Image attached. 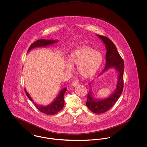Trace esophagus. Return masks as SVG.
<instances>
[{
    "mask_svg": "<svg viewBox=\"0 0 147 147\" xmlns=\"http://www.w3.org/2000/svg\"><path fill=\"white\" fill-rule=\"evenodd\" d=\"M78 80H73V81L72 82V83H71V85H72L73 86H76L78 85Z\"/></svg>",
    "mask_w": 147,
    "mask_h": 147,
    "instance_id": "1",
    "label": "esophagus"
}]
</instances>
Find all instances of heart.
I'll return each mask as SVG.
<instances>
[{"instance_id": "obj_1", "label": "heart", "mask_w": 147, "mask_h": 147, "mask_svg": "<svg viewBox=\"0 0 147 147\" xmlns=\"http://www.w3.org/2000/svg\"><path fill=\"white\" fill-rule=\"evenodd\" d=\"M102 61V56L100 52L94 51L86 46L73 51L69 57L70 64H78V73L85 78H89L94 75ZM68 68H70L69 65Z\"/></svg>"}]
</instances>
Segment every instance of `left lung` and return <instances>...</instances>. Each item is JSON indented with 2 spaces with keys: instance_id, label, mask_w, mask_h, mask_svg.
<instances>
[{
  "instance_id": "1",
  "label": "left lung",
  "mask_w": 147,
  "mask_h": 147,
  "mask_svg": "<svg viewBox=\"0 0 147 147\" xmlns=\"http://www.w3.org/2000/svg\"><path fill=\"white\" fill-rule=\"evenodd\" d=\"M98 36L105 43L107 49L106 53V64L103 71L110 68L114 67L119 73L116 90L109 98L101 100H96L92 98L91 91L90 90L88 92L86 105L92 112L95 113H101L110 110L115 104L122 94L124 84L123 71L125 65L123 59L119 55L115 44L112 41L106 36L99 35Z\"/></svg>"
}]
</instances>
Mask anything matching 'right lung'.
Here are the masks:
<instances>
[{"label": "right lung", "mask_w": 147, "mask_h": 147, "mask_svg": "<svg viewBox=\"0 0 147 147\" xmlns=\"http://www.w3.org/2000/svg\"><path fill=\"white\" fill-rule=\"evenodd\" d=\"M56 42H57L56 40H44V39L38 40L31 45L28 52L34 47H45V46H47V45H50L51 44L55 43ZM67 90V88H64L61 91L58 96L56 98V100H54V101L51 105L46 106H40V105L36 104L35 102L31 99V98H30L29 94L25 89V91L27 96L31 101H32L36 108L38 110H39L40 112H42L46 115H55L57 113H58L62 110V109H63L64 105V95Z\"/></svg>", "instance_id": "obj_1"}]
</instances>
